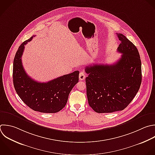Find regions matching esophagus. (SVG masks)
Returning a JSON list of instances; mask_svg holds the SVG:
<instances>
[{
    "label": "esophagus",
    "instance_id": "esophagus-1",
    "mask_svg": "<svg viewBox=\"0 0 155 155\" xmlns=\"http://www.w3.org/2000/svg\"><path fill=\"white\" fill-rule=\"evenodd\" d=\"M79 77V79H80L81 81H82V80L85 79V77H86V76H85V73L84 71H81V72H80Z\"/></svg>",
    "mask_w": 155,
    "mask_h": 155
}]
</instances>
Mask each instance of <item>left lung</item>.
I'll use <instances>...</instances> for the list:
<instances>
[{
	"label": "left lung",
	"mask_w": 155,
	"mask_h": 155,
	"mask_svg": "<svg viewBox=\"0 0 155 155\" xmlns=\"http://www.w3.org/2000/svg\"><path fill=\"white\" fill-rule=\"evenodd\" d=\"M120 58L112 65L87 66L85 79L89 105L99 113L121 111L131 102L142 81L141 61L136 46L122 34H117Z\"/></svg>",
	"instance_id": "left-lung-1"
}]
</instances>
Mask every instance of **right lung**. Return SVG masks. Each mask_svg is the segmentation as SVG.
I'll use <instances>...</instances> for the list:
<instances>
[{"instance_id":"right-lung-1","label":"right lung","mask_w":155,"mask_h":155,"mask_svg":"<svg viewBox=\"0 0 155 155\" xmlns=\"http://www.w3.org/2000/svg\"><path fill=\"white\" fill-rule=\"evenodd\" d=\"M33 37L19 47L13 62V78L16 93L30 108L41 113H53L66 105L69 94L79 81V71L64 75L47 82H38L26 73L22 63L25 45Z\"/></svg>"}]
</instances>
